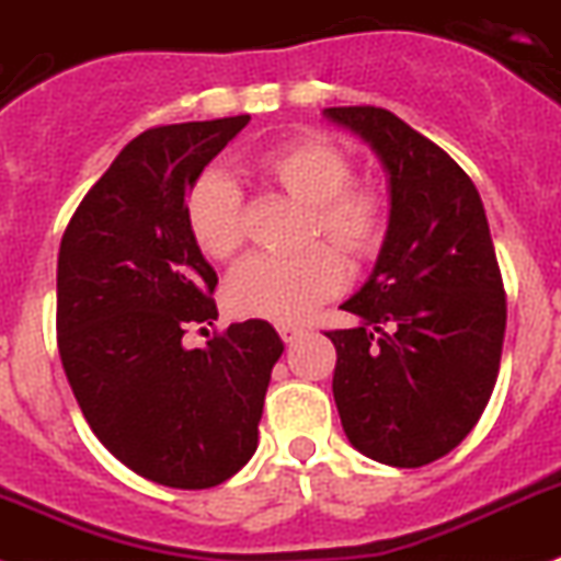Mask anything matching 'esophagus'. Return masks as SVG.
Wrapping results in <instances>:
<instances>
[{"label": "esophagus", "instance_id": "esophagus-1", "mask_svg": "<svg viewBox=\"0 0 561 561\" xmlns=\"http://www.w3.org/2000/svg\"><path fill=\"white\" fill-rule=\"evenodd\" d=\"M277 334L284 337L286 346H291V343H295V340H298L300 334H304V329L291 327V323H280V327H277Z\"/></svg>", "mask_w": 561, "mask_h": 561}]
</instances>
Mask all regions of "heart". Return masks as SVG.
I'll return each instance as SVG.
<instances>
[{"mask_svg":"<svg viewBox=\"0 0 561 561\" xmlns=\"http://www.w3.org/2000/svg\"><path fill=\"white\" fill-rule=\"evenodd\" d=\"M249 172L309 209L306 241L327 238L352 261H366L386 238V201L366 181H352V158L323 136H300L263 150ZM195 247L213 261H229L243 247V201L221 175H201L184 201ZM329 247H309L295 257H249L229 275L224 304L243 320L298 323L346 284V263Z\"/></svg>","mask_w":561,"mask_h":561,"instance_id":"heart-1","label":"heart"}]
</instances>
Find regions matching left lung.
<instances>
[{"mask_svg":"<svg viewBox=\"0 0 561 561\" xmlns=\"http://www.w3.org/2000/svg\"><path fill=\"white\" fill-rule=\"evenodd\" d=\"M389 175V229L366 284L340 309L334 403L348 443L420 468L457 448L485 411L505 340V289L473 181L382 107H329Z\"/></svg>","mask_w":561,"mask_h":561,"instance_id":"obj_1","label":"left lung"}]
</instances>
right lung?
<instances>
[{
  "instance_id": "1",
  "label": "right lung",
  "mask_w": 561,
  "mask_h": 561,
  "mask_svg": "<svg viewBox=\"0 0 561 561\" xmlns=\"http://www.w3.org/2000/svg\"><path fill=\"white\" fill-rule=\"evenodd\" d=\"M249 116L156 127L133 138L70 218L56 270L67 382L93 434L158 485H221L257 448L284 340L266 320L186 348L218 320V275L190 238L184 201Z\"/></svg>"
}]
</instances>
